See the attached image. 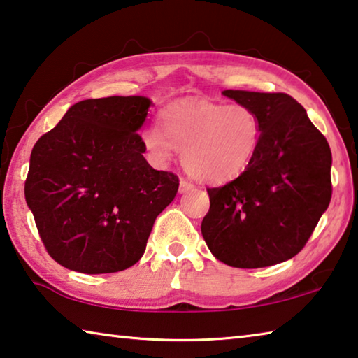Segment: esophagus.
<instances>
[{"label":"esophagus","instance_id":"obj_1","mask_svg":"<svg viewBox=\"0 0 358 358\" xmlns=\"http://www.w3.org/2000/svg\"><path fill=\"white\" fill-rule=\"evenodd\" d=\"M191 189H194V185H192V183H189V181H186V180H183V178H181V180H180V187H178V191H180V194L189 192Z\"/></svg>","mask_w":358,"mask_h":358}]
</instances>
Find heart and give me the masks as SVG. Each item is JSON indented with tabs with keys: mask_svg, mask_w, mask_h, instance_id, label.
Masks as SVG:
<instances>
[{
	"mask_svg": "<svg viewBox=\"0 0 358 358\" xmlns=\"http://www.w3.org/2000/svg\"><path fill=\"white\" fill-rule=\"evenodd\" d=\"M162 129L148 124L142 145L151 164L164 167L178 151L192 178L226 183L240 177L256 156L262 134L259 115L243 104L203 99L173 102L161 113Z\"/></svg>",
	"mask_w": 358,
	"mask_h": 358,
	"instance_id": "obj_1",
	"label": "heart"
}]
</instances>
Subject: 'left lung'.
<instances>
[{
  "label": "left lung",
  "instance_id": "left-lung-1",
  "mask_svg": "<svg viewBox=\"0 0 358 358\" xmlns=\"http://www.w3.org/2000/svg\"><path fill=\"white\" fill-rule=\"evenodd\" d=\"M259 115L262 134L246 171L208 187L202 237L237 268H262L301 251L331 199V151L305 108L286 93L224 90Z\"/></svg>",
  "mask_w": 358,
  "mask_h": 358
}]
</instances>
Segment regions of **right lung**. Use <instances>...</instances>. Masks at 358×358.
Here are the masks:
<instances>
[{
  "label": "right lung",
  "instance_id": "add662e5",
  "mask_svg": "<svg viewBox=\"0 0 358 358\" xmlns=\"http://www.w3.org/2000/svg\"><path fill=\"white\" fill-rule=\"evenodd\" d=\"M151 104L145 96L80 101L33 147L27 205L48 254L66 268H129L177 196V175L155 171L143 157L138 132Z\"/></svg>",
  "mask_w": 358,
  "mask_h": 358
}]
</instances>
